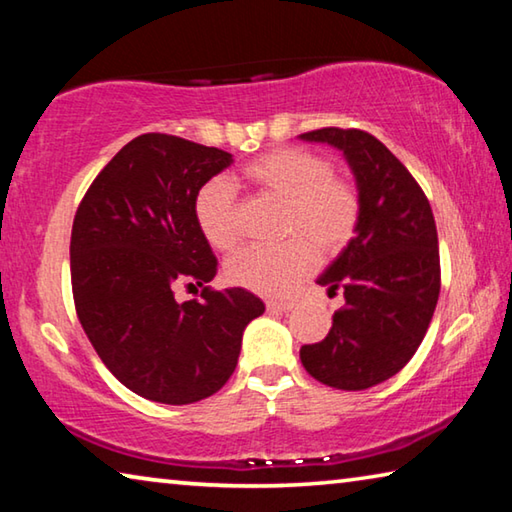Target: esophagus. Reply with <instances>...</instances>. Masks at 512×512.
<instances>
[{
  "label": "esophagus",
  "mask_w": 512,
  "mask_h": 512,
  "mask_svg": "<svg viewBox=\"0 0 512 512\" xmlns=\"http://www.w3.org/2000/svg\"><path fill=\"white\" fill-rule=\"evenodd\" d=\"M296 307V300H266V309L271 311H291Z\"/></svg>",
  "instance_id": "obj_1"
}]
</instances>
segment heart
<instances>
[{
	"label": "heart",
	"mask_w": 512,
	"mask_h": 512,
	"mask_svg": "<svg viewBox=\"0 0 512 512\" xmlns=\"http://www.w3.org/2000/svg\"><path fill=\"white\" fill-rule=\"evenodd\" d=\"M253 192L284 201L280 235L273 246H250L225 264V277L237 287L284 296L314 271L318 257L332 259L350 246L361 221V194L350 178L334 173L325 155L280 146L241 169ZM194 223L214 250L230 253L239 246L241 214L228 180L212 178L198 187L192 203Z\"/></svg>",
	"instance_id": "1"
}]
</instances>
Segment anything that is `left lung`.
Masks as SVG:
<instances>
[{
    "mask_svg": "<svg viewBox=\"0 0 512 512\" xmlns=\"http://www.w3.org/2000/svg\"><path fill=\"white\" fill-rule=\"evenodd\" d=\"M300 137L341 149L361 194L357 235L318 277L345 305L323 341L302 345L300 361L320 384L366 391L397 375L427 334L440 293L436 221L422 187L375 135L329 126Z\"/></svg>",
    "mask_w": 512,
    "mask_h": 512,
    "instance_id": "left-lung-1",
    "label": "left lung"
}]
</instances>
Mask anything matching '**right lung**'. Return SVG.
Masks as SVG:
<instances>
[{
	"label": "right lung",
	"instance_id": "add662e5",
	"mask_svg": "<svg viewBox=\"0 0 512 512\" xmlns=\"http://www.w3.org/2000/svg\"><path fill=\"white\" fill-rule=\"evenodd\" d=\"M232 155L176 135L135 137L94 178L69 244L74 307L99 359L151 402L192 404L237 368L241 336L264 302L214 291L216 257L194 223V194ZM178 283L202 300L178 303Z\"/></svg>",
	"mask_w": 512,
	"mask_h": 512
}]
</instances>
